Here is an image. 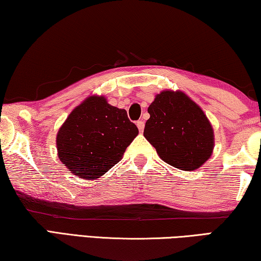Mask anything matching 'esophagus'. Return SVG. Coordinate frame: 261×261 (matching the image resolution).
<instances>
[{"instance_id": "1", "label": "esophagus", "mask_w": 261, "mask_h": 261, "mask_svg": "<svg viewBox=\"0 0 261 261\" xmlns=\"http://www.w3.org/2000/svg\"><path fill=\"white\" fill-rule=\"evenodd\" d=\"M136 124H137V126H138V129H139L140 132L144 131V127H145V122L144 121H138L136 123Z\"/></svg>"}]
</instances>
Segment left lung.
I'll list each match as a JSON object with an SVG mask.
<instances>
[{"instance_id":"left-lung-1","label":"left lung","mask_w":261,"mask_h":261,"mask_svg":"<svg viewBox=\"0 0 261 261\" xmlns=\"http://www.w3.org/2000/svg\"><path fill=\"white\" fill-rule=\"evenodd\" d=\"M144 136L163 161L180 170H196L208 160L214 132L196 102L180 91H162L147 109Z\"/></svg>"}]
</instances>
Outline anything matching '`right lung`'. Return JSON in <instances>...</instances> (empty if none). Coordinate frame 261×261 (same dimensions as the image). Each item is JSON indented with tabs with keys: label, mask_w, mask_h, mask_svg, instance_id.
I'll return each mask as SVG.
<instances>
[{
	"label": "right lung",
	"mask_w": 261,
	"mask_h": 261,
	"mask_svg": "<svg viewBox=\"0 0 261 261\" xmlns=\"http://www.w3.org/2000/svg\"><path fill=\"white\" fill-rule=\"evenodd\" d=\"M138 127L125 109L109 105L105 96L92 95L77 106L56 137L57 154L73 175L95 179L121 161Z\"/></svg>",
	"instance_id": "1"
}]
</instances>
